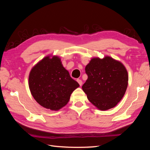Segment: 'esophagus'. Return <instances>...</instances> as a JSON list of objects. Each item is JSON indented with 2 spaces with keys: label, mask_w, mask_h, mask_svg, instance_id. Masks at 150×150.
<instances>
[{
  "label": "esophagus",
  "mask_w": 150,
  "mask_h": 150,
  "mask_svg": "<svg viewBox=\"0 0 150 150\" xmlns=\"http://www.w3.org/2000/svg\"><path fill=\"white\" fill-rule=\"evenodd\" d=\"M77 81L78 82V83L79 84V85H80L81 86L82 85V81L81 80V79H77Z\"/></svg>",
  "instance_id": "1"
}]
</instances>
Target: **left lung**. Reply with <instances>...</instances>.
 <instances>
[{
	"instance_id": "1",
	"label": "left lung",
	"mask_w": 150,
	"mask_h": 150,
	"mask_svg": "<svg viewBox=\"0 0 150 150\" xmlns=\"http://www.w3.org/2000/svg\"><path fill=\"white\" fill-rule=\"evenodd\" d=\"M85 71L88 79L82 88L88 100L100 110L115 106L128 87V72L122 64L110 57L93 58Z\"/></svg>"
}]
</instances>
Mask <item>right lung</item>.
Listing matches in <instances>:
<instances>
[{
    "label": "right lung",
    "mask_w": 150,
    "mask_h": 150,
    "mask_svg": "<svg viewBox=\"0 0 150 150\" xmlns=\"http://www.w3.org/2000/svg\"><path fill=\"white\" fill-rule=\"evenodd\" d=\"M79 87L70 77L60 58L46 57L31 70L29 88L31 95L44 108L59 110L68 104L70 95Z\"/></svg>",
    "instance_id": "1"
}]
</instances>
